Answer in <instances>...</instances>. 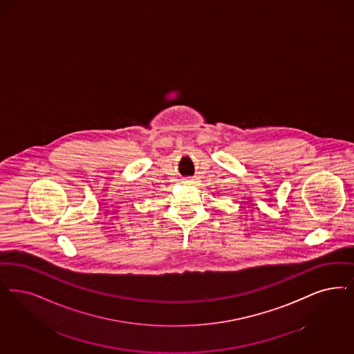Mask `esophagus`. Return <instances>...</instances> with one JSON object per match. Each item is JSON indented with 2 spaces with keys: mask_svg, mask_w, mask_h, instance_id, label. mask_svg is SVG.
I'll return each mask as SVG.
<instances>
[{
  "mask_svg": "<svg viewBox=\"0 0 354 354\" xmlns=\"http://www.w3.org/2000/svg\"><path fill=\"white\" fill-rule=\"evenodd\" d=\"M183 183L192 184V179H189V178H184Z\"/></svg>",
  "mask_w": 354,
  "mask_h": 354,
  "instance_id": "obj_1",
  "label": "esophagus"
}]
</instances>
